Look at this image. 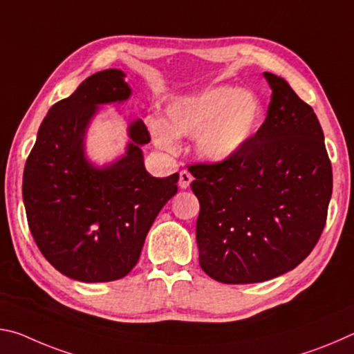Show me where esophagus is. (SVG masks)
Masks as SVG:
<instances>
[{
  "instance_id": "obj_1",
  "label": "esophagus",
  "mask_w": 354,
  "mask_h": 354,
  "mask_svg": "<svg viewBox=\"0 0 354 354\" xmlns=\"http://www.w3.org/2000/svg\"><path fill=\"white\" fill-rule=\"evenodd\" d=\"M192 181H194V176H192L187 170H183L179 173V187L187 189Z\"/></svg>"
}]
</instances>
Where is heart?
<instances>
[{
    "mask_svg": "<svg viewBox=\"0 0 354 354\" xmlns=\"http://www.w3.org/2000/svg\"><path fill=\"white\" fill-rule=\"evenodd\" d=\"M263 122V107L253 93L234 87H212L173 100L164 122L149 118L156 147L178 151L176 136H196V153L211 164H221L243 151Z\"/></svg>",
    "mask_w": 354,
    "mask_h": 354,
    "instance_id": "1",
    "label": "heart"
}]
</instances>
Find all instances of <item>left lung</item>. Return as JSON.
I'll use <instances>...</instances> for the list:
<instances>
[{"instance_id":"1","label":"left lung","mask_w":354,"mask_h":354,"mask_svg":"<svg viewBox=\"0 0 354 354\" xmlns=\"http://www.w3.org/2000/svg\"><path fill=\"white\" fill-rule=\"evenodd\" d=\"M272 88L267 118L250 145L221 164H195L200 266L225 284L262 283L309 256L326 223L333 170L313 107L286 80Z\"/></svg>"}]
</instances>
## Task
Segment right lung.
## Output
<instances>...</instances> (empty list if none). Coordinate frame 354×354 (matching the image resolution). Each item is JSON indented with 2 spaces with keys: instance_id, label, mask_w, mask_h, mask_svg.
<instances>
[{
  "instance_id": "right-lung-1",
  "label": "right lung",
  "mask_w": 354,
  "mask_h": 354,
  "mask_svg": "<svg viewBox=\"0 0 354 354\" xmlns=\"http://www.w3.org/2000/svg\"><path fill=\"white\" fill-rule=\"evenodd\" d=\"M131 97L122 70L88 76L48 111L23 173L28 225L56 270L81 283H107L133 270L160 209L178 192V173L149 175L142 120L128 127L127 151L112 164L87 159L84 139L98 106Z\"/></svg>"
}]
</instances>
